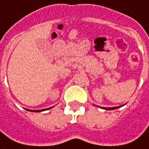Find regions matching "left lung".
<instances>
[{"mask_svg":"<svg viewBox=\"0 0 149 149\" xmlns=\"http://www.w3.org/2000/svg\"><path fill=\"white\" fill-rule=\"evenodd\" d=\"M119 107H113V108H102V109H107V110H110V109H118Z\"/></svg>","mask_w":149,"mask_h":149,"instance_id":"left-lung-1","label":"left lung"}]
</instances>
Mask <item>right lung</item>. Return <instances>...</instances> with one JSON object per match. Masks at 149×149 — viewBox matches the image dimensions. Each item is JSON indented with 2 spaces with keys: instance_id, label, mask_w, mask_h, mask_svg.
Returning <instances> with one entry per match:
<instances>
[{
  "instance_id": "1",
  "label": "right lung",
  "mask_w": 149,
  "mask_h": 149,
  "mask_svg": "<svg viewBox=\"0 0 149 149\" xmlns=\"http://www.w3.org/2000/svg\"><path fill=\"white\" fill-rule=\"evenodd\" d=\"M49 109H50V108H49ZM44 110H46V109H40V110H36V112H40V111H44ZM29 111H32V110H30ZM33 111H35V110H33Z\"/></svg>"
}]
</instances>
